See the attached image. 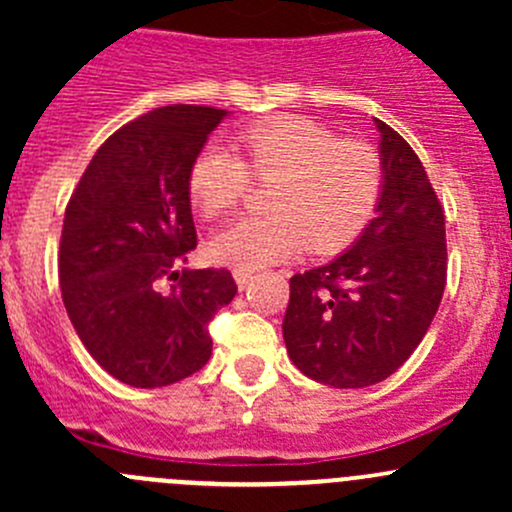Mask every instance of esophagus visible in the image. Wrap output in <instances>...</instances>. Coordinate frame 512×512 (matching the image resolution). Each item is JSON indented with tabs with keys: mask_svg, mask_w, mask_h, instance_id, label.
Instances as JSON below:
<instances>
[{
	"mask_svg": "<svg viewBox=\"0 0 512 512\" xmlns=\"http://www.w3.org/2000/svg\"><path fill=\"white\" fill-rule=\"evenodd\" d=\"M232 277H235L237 287H240V289H245V287H247V282L252 280V272H245V270H235V272H232Z\"/></svg>",
	"mask_w": 512,
	"mask_h": 512,
	"instance_id": "obj_1",
	"label": "esophagus"
}]
</instances>
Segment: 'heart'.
<instances>
[{"mask_svg": "<svg viewBox=\"0 0 512 512\" xmlns=\"http://www.w3.org/2000/svg\"><path fill=\"white\" fill-rule=\"evenodd\" d=\"M235 153L205 146L188 170V195L205 218L230 213L250 188L267 185V215L242 218L215 232L210 260L255 272L299 255L304 247L327 255L352 242L381 193V158L369 143L339 138L324 123L277 116L235 136Z\"/></svg>", "mask_w": 512, "mask_h": 512, "instance_id": "1", "label": "heart"}]
</instances>
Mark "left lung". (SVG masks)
Returning a JSON list of instances; mask_svg holds the SVG:
<instances>
[{"label": "left lung", "mask_w": 512, "mask_h": 512, "mask_svg": "<svg viewBox=\"0 0 512 512\" xmlns=\"http://www.w3.org/2000/svg\"><path fill=\"white\" fill-rule=\"evenodd\" d=\"M384 180L359 240L289 280L282 337L299 371L334 389L394 374L426 337L446 287V215L414 148L374 118Z\"/></svg>", "instance_id": "1"}]
</instances>
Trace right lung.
Instances as JSON below:
<instances>
[{
  "instance_id": "right-lung-1",
  "label": "right lung",
  "mask_w": 512,
  "mask_h": 512,
  "mask_svg": "<svg viewBox=\"0 0 512 512\" xmlns=\"http://www.w3.org/2000/svg\"><path fill=\"white\" fill-rule=\"evenodd\" d=\"M225 116L175 103L126 123L98 148L66 205V314L98 366L136 389L203 369L213 354L210 319L237 292L227 270H178L198 245L190 163Z\"/></svg>"
}]
</instances>
